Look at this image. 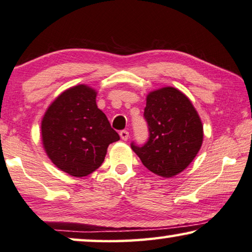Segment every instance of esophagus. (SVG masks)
Returning a JSON list of instances; mask_svg holds the SVG:
<instances>
[{"label":"esophagus","instance_id":"esophagus-1","mask_svg":"<svg viewBox=\"0 0 252 252\" xmlns=\"http://www.w3.org/2000/svg\"><path fill=\"white\" fill-rule=\"evenodd\" d=\"M119 135H121V138L124 139V141H127V139L129 138V133L127 130H122Z\"/></svg>","mask_w":252,"mask_h":252}]
</instances>
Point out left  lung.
Segmentation results:
<instances>
[{
  "mask_svg": "<svg viewBox=\"0 0 252 252\" xmlns=\"http://www.w3.org/2000/svg\"><path fill=\"white\" fill-rule=\"evenodd\" d=\"M144 117L150 137L131 149L151 172L163 178L179 175L191 163L203 144V124L187 95L173 87L146 95Z\"/></svg>",
  "mask_w": 252,
  "mask_h": 252,
  "instance_id": "obj_1",
  "label": "left lung"
}]
</instances>
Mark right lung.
Wrapping results in <instances>:
<instances>
[{"label":"right lung","mask_w":252,"mask_h":252,"mask_svg":"<svg viewBox=\"0 0 252 252\" xmlns=\"http://www.w3.org/2000/svg\"><path fill=\"white\" fill-rule=\"evenodd\" d=\"M95 98L94 88L77 84L62 92L41 119L46 154L72 177H86L95 171L102 164L108 146L119 139Z\"/></svg>","instance_id":"obj_1"}]
</instances>
